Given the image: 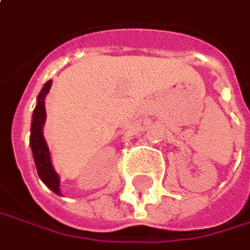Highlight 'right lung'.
Returning a JSON list of instances; mask_svg holds the SVG:
<instances>
[{
  "instance_id": "add662e5",
  "label": "right lung",
  "mask_w": 250,
  "mask_h": 250,
  "mask_svg": "<svg viewBox=\"0 0 250 250\" xmlns=\"http://www.w3.org/2000/svg\"><path fill=\"white\" fill-rule=\"evenodd\" d=\"M52 84V80H48L42 90L38 95V104L35 106L33 115H32V127H30V148H32V154H33V160H35V166H36V171L39 179L57 195H61L60 192V177L55 173L52 163H51V155H49V149L46 145V141L43 138L42 133V127L46 118V112H45V96L49 92Z\"/></svg>"
}]
</instances>
